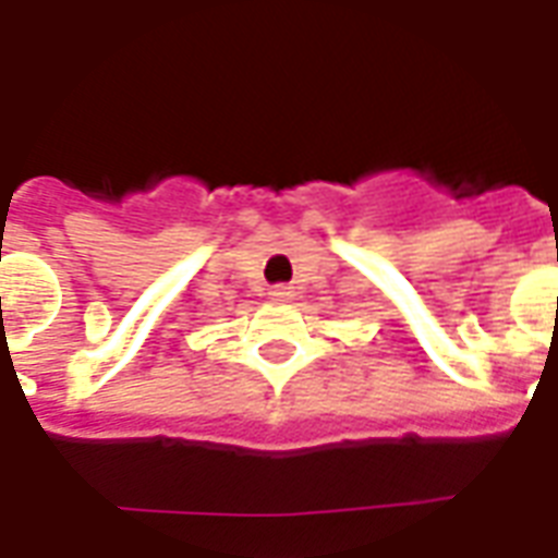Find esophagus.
<instances>
[{
  "label": "esophagus",
  "mask_w": 558,
  "mask_h": 558,
  "mask_svg": "<svg viewBox=\"0 0 558 558\" xmlns=\"http://www.w3.org/2000/svg\"><path fill=\"white\" fill-rule=\"evenodd\" d=\"M269 295H271V301H289V298L295 295V292H292V287H287V283H278V287L269 289Z\"/></svg>",
  "instance_id": "34e87169"
}]
</instances>
